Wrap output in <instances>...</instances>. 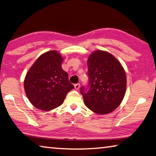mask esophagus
I'll use <instances>...</instances> for the list:
<instances>
[{"mask_svg":"<svg viewBox=\"0 0 156 156\" xmlns=\"http://www.w3.org/2000/svg\"><path fill=\"white\" fill-rule=\"evenodd\" d=\"M80 84H79V83H77V84H74V87H75V89L76 90H78L79 89H80Z\"/></svg>","mask_w":156,"mask_h":156,"instance_id":"esophagus-1","label":"esophagus"}]
</instances>
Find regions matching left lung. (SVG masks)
Returning a JSON list of instances; mask_svg holds the SVG:
<instances>
[{
    "label": "left lung",
    "instance_id": "left-lung-1",
    "mask_svg": "<svg viewBox=\"0 0 156 156\" xmlns=\"http://www.w3.org/2000/svg\"><path fill=\"white\" fill-rule=\"evenodd\" d=\"M87 66L89 84L80 89L84 104L99 115L112 112L126 94L125 70L114 56L100 50L90 54Z\"/></svg>",
    "mask_w": 156,
    "mask_h": 156
}]
</instances>
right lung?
<instances>
[{
  "instance_id": "1",
  "label": "right lung",
  "mask_w": 156,
  "mask_h": 156,
  "mask_svg": "<svg viewBox=\"0 0 156 156\" xmlns=\"http://www.w3.org/2000/svg\"><path fill=\"white\" fill-rule=\"evenodd\" d=\"M63 58L57 51L45 52L27 72L24 90L30 102L37 108L49 111L63 103L67 93L74 88L68 74L62 69Z\"/></svg>"
}]
</instances>
